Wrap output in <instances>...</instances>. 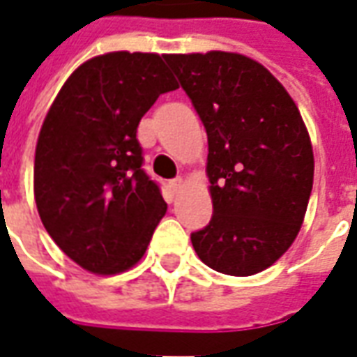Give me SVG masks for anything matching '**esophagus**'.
<instances>
[{"label": "esophagus", "mask_w": 357, "mask_h": 357, "mask_svg": "<svg viewBox=\"0 0 357 357\" xmlns=\"http://www.w3.org/2000/svg\"><path fill=\"white\" fill-rule=\"evenodd\" d=\"M181 185H183V178H176L170 181L172 191H179V189H181Z\"/></svg>", "instance_id": "34e87169"}]
</instances>
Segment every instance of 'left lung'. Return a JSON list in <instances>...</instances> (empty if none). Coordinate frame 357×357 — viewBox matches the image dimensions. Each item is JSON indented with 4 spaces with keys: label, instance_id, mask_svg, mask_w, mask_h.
<instances>
[{
    "label": "left lung",
    "instance_id": "8db88e82",
    "mask_svg": "<svg viewBox=\"0 0 357 357\" xmlns=\"http://www.w3.org/2000/svg\"><path fill=\"white\" fill-rule=\"evenodd\" d=\"M208 135L214 214L191 233L208 268L247 277L296 239L314 185V151L291 95L266 66L239 53L164 55Z\"/></svg>",
    "mask_w": 357,
    "mask_h": 357
}]
</instances>
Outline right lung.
Segmentation results:
<instances>
[{"label":"right lung","mask_w":357,"mask_h":357,"mask_svg":"<svg viewBox=\"0 0 357 357\" xmlns=\"http://www.w3.org/2000/svg\"><path fill=\"white\" fill-rule=\"evenodd\" d=\"M174 89L160 55L105 53L70 74L43 120L36 206L57 247L91 273L135 266L166 214L160 189L141 168L137 126Z\"/></svg>","instance_id":"1"}]
</instances>
